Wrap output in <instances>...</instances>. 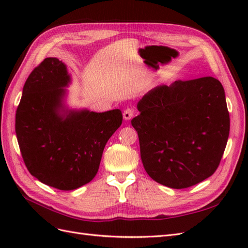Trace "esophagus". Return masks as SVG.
Returning <instances> with one entry per match:
<instances>
[{"mask_svg":"<svg viewBox=\"0 0 248 248\" xmlns=\"http://www.w3.org/2000/svg\"><path fill=\"white\" fill-rule=\"evenodd\" d=\"M133 115H134V109L127 108L123 112V118L124 120H126V121H128V120H130L133 117Z\"/></svg>","mask_w":248,"mask_h":248,"instance_id":"34e87169","label":"esophagus"}]
</instances>
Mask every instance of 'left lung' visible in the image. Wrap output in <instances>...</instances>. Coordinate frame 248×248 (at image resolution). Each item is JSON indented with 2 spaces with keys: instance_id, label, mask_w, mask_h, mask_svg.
Here are the masks:
<instances>
[{
  "instance_id": "1",
  "label": "left lung",
  "mask_w": 248,
  "mask_h": 248,
  "mask_svg": "<svg viewBox=\"0 0 248 248\" xmlns=\"http://www.w3.org/2000/svg\"><path fill=\"white\" fill-rule=\"evenodd\" d=\"M131 120L140 158L157 183L182 189L214 174L226 149L230 115L220 81L212 77L157 86L138 102Z\"/></svg>"
}]
</instances>
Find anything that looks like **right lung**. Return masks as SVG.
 I'll return each instance as SVG.
<instances>
[{"instance_id": "add662e5", "label": "right lung", "mask_w": 248, "mask_h": 248, "mask_svg": "<svg viewBox=\"0 0 248 248\" xmlns=\"http://www.w3.org/2000/svg\"><path fill=\"white\" fill-rule=\"evenodd\" d=\"M71 82L66 65L46 58L30 74L16 109V132L28 170L40 182L73 190L92 181L122 112L66 106Z\"/></svg>"}]
</instances>
